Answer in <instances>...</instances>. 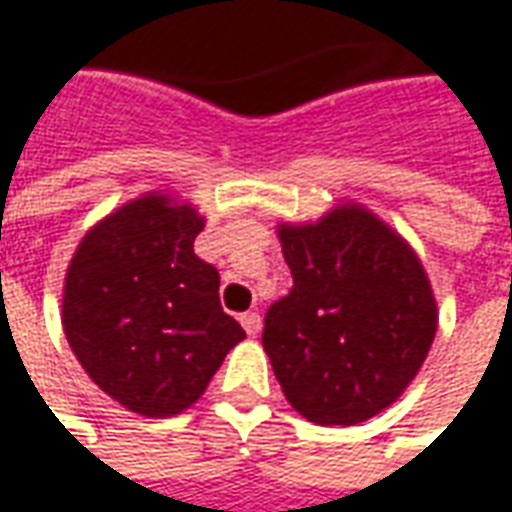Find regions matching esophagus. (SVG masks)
Segmentation results:
<instances>
[{
  "label": "esophagus",
  "instance_id": "34e87169",
  "mask_svg": "<svg viewBox=\"0 0 512 512\" xmlns=\"http://www.w3.org/2000/svg\"><path fill=\"white\" fill-rule=\"evenodd\" d=\"M242 328L248 336H259L262 333V317L256 314V311H248V314H242Z\"/></svg>",
  "mask_w": 512,
  "mask_h": 512
}]
</instances>
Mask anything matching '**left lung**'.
Segmentation results:
<instances>
[{"instance_id":"left-lung-1","label":"left lung","mask_w":512,"mask_h":512,"mask_svg":"<svg viewBox=\"0 0 512 512\" xmlns=\"http://www.w3.org/2000/svg\"><path fill=\"white\" fill-rule=\"evenodd\" d=\"M292 292L262 344L284 397L317 424H358L402 397L438 331V306L408 239L355 201L314 223H278Z\"/></svg>"}]
</instances>
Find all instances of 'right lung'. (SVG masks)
<instances>
[{
    "instance_id": "1",
    "label": "right lung",
    "mask_w": 512,
    "mask_h": 512,
    "mask_svg": "<svg viewBox=\"0 0 512 512\" xmlns=\"http://www.w3.org/2000/svg\"><path fill=\"white\" fill-rule=\"evenodd\" d=\"M204 223L173 192H143L90 226L65 270L63 333L76 361L148 419L201 400L245 339L220 306V275L192 250Z\"/></svg>"
}]
</instances>
